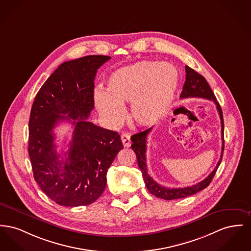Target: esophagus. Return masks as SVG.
Instances as JSON below:
<instances>
[{"instance_id": "1", "label": "esophagus", "mask_w": 251, "mask_h": 251, "mask_svg": "<svg viewBox=\"0 0 251 251\" xmlns=\"http://www.w3.org/2000/svg\"><path fill=\"white\" fill-rule=\"evenodd\" d=\"M121 140H122L123 146L125 148H129L131 146V144H132V142H131V135H130V133H122V134H121Z\"/></svg>"}]
</instances>
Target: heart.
Returning <instances> with one entry per match:
<instances>
[{
	"mask_svg": "<svg viewBox=\"0 0 251 251\" xmlns=\"http://www.w3.org/2000/svg\"><path fill=\"white\" fill-rule=\"evenodd\" d=\"M179 84L176 68L167 62L141 60L109 75L106 92H95V105L112 126L123 118L122 104L131 102V119L142 127L154 124L174 101Z\"/></svg>",
	"mask_w": 251,
	"mask_h": 251,
	"instance_id": "1",
	"label": "heart"
}]
</instances>
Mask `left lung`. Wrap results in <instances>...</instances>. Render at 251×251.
I'll list each match as a JSON object with an SVG mask.
<instances>
[{
    "label": "left lung",
    "instance_id": "obj_1",
    "mask_svg": "<svg viewBox=\"0 0 251 251\" xmlns=\"http://www.w3.org/2000/svg\"><path fill=\"white\" fill-rule=\"evenodd\" d=\"M186 80L185 84L183 86V91L180 95L181 99H188V98H203L208 100L213 101L217 111L219 113L220 119H221L222 126V138H223V146H222L221 157L219 162L217 163L215 169L209 174V176L205 178L203 181L199 182L196 185H193L191 187L186 188H166L159 185L157 182H155L151 177L149 176L147 170V163H146V150H147V136L152 128H150L143 132L135 133L132 135L131 140L133 142L131 148L135 152L138 167L142 173V176L144 179L145 185L147 187L148 191L153 194L154 196L165 199V200H174L179 198H185L187 196H191L192 194H195L204 189L210 184L212 178L215 176V173L220 165L224 152V119H223V113H222L220 104L217 101L213 92L209 87L208 83L206 82V78L202 75L197 73L191 67L186 66ZM207 96L206 97L205 96Z\"/></svg>",
    "mask_w": 251,
    "mask_h": 251
}]
</instances>
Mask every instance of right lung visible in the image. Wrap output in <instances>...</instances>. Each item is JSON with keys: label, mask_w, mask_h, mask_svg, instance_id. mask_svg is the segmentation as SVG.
Returning a JSON list of instances; mask_svg holds the SVG:
<instances>
[{"label": "right lung", "mask_w": 251, "mask_h": 251, "mask_svg": "<svg viewBox=\"0 0 251 251\" xmlns=\"http://www.w3.org/2000/svg\"><path fill=\"white\" fill-rule=\"evenodd\" d=\"M111 59L93 55L61 63L39 90L31 108L28 153L36 182L60 206H87L103 193L107 172L123 149L117 132L87 120L94 109V79ZM75 125L66 160L56 152L53 128Z\"/></svg>", "instance_id": "1"}]
</instances>
